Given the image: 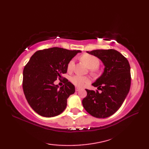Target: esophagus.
Instances as JSON below:
<instances>
[{"mask_svg":"<svg viewBox=\"0 0 149 149\" xmlns=\"http://www.w3.org/2000/svg\"><path fill=\"white\" fill-rule=\"evenodd\" d=\"M80 90V88H75V91H79Z\"/></svg>","mask_w":149,"mask_h":149,"instance_id":"obj_1","label":"esophagus"}]
</instances>
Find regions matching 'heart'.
Instances as JSON below:
<instances>
[{"mask_svg":"<svg viewBox=\"0 0 149 149\" xmlns=\"http://www.w3.org/2000/svg\"><path fill=\"white\" fill-rule=\"evenodd\" d=\"M81 61L84 62L89 68H91V72L95 73L98 71L97 67L99 65L100 61L96 56L88 54H84L81 56ZM74 65V60L71 59L68 63L67 70L68 72H71ZM72 83L77 87H83L90 82V78L87 76H81L79 75H75L70 78Z\"/></svg>","mask_w":149,"mask_h":149,"instance_id":"heart-1","label":"heart"}]
</instances>
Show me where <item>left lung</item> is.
<instances>
[{
	"label": "left lung",
	"mask_w": 149,
	"mask_h": 149,
	"mask_svg": "<svg viewBox=\"0 0 149 149\" xmlns=\"http://www.w3.org/2000/svg\"><path fill=\"white\" fill-rule=\"evenodd\" d=\"M88 54L97 57L105 68L102 75L92 84L99 91L86 89L84 108L96 118H107L120 108L131 86V68L127 58L114 49L94 50Z\"/></svg>",
	"instance_id": "obj_1"
}]
</instances>
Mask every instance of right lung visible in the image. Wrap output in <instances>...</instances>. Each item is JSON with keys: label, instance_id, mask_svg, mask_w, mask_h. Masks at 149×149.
Returning a JSON list of instances; mask_svg holds the SVG:
<instances>
[{"label": "right lung", "instance_id": "right-lung-1", "mask_svg": "<svg viewBox=\"0 0 149 149\" xmlns=\"http://www.w3.org/2000/svg\"><path fill=\"white\" fill-rule=\"evenodd\" d=\"M80 50L59 47L38 50L31 56L23 71L24 93L27 102L38 115L52 117L61 114L75 86L67 79L59 88L54 81L67 72L68 62Z\"/></svg>", "mask_w": 149, "mask_h": 149}]
</instances>
